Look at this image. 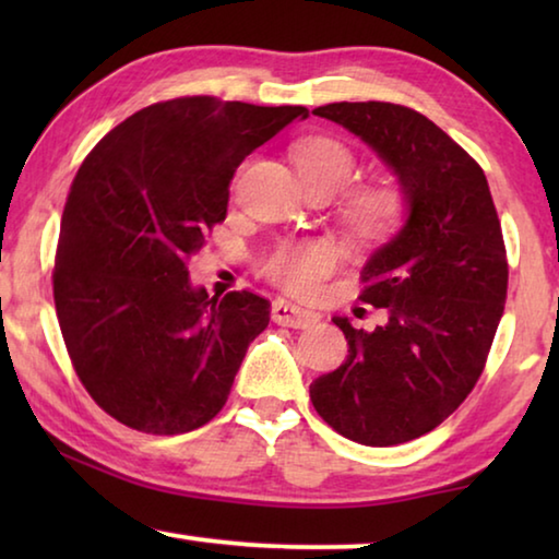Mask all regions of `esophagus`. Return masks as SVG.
<instances>
[{"label":"esophagus","instance_id":"1","mask_svg":"<svg viewBox=\"0 0 559 559\" xmlns=\"http://www.w3.org/2000/svg\"><path fill=\"white\" fill-rule=\"evenodd\" d=\"M271 318L273 323L278 325H288V328H298V330H306L310 325H316L320 316L316 310H306V308H298L293 306L288 300H276L271 308Z\"/></svg>","mask_w":559,"mask_h":559}]
</instances>
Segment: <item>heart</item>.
<instances>
[{"instance_id": "obj_1", "label": "heart", "mask_w": 559, "mask_h": 559, "mask_svg": "<svg viewBox=\"0 0 559 559\" xmlns=\"http://www.w3.org/2000/svg\"><path fill=\"white\" fill-rule=\"evenodd\" d=\"M296 167L306 185H320L337 192L355 175V157L333 138H310L296 145ZM404 197L392 187H367L349 197L347 219L357 229L382 231L402 219ZM335 251L323 241L281 243L263 263L266 276L290 293H310L316 283L333 269Z\"/></svg>"}]
</instances>
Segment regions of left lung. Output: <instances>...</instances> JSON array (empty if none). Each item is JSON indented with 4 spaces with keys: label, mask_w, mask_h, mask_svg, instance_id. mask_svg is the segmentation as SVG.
Here are the masks:
<instances>
[{
    "label": "left lung",
    "mask_w": 559,
    "mask_h": 559,
    "mask_svg": "<svg viewBox=\"0 0 559 559\" xmlns=\"http://www.w3.org/2000/svg\"><path fill=\"white\" fill-rule=\"evenodd\" d=\"M313 116L380 155L406 222L362 269L359 300L390 320L367 333L333 318L347 359L310 384V400L345 439L394 447L437 429L484 372L508 293L503 231L484 169L427 116L380 100L330 103Z\"/></svg>",
    "instance_id": "obj_1"
}]
</instances>
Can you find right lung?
<instances>
[{"label": "right lung", "instance_id": "add662e5", "mask_svg": "<svg viewBox=\"0 0 559 559\" xmlns=\"http://www.w3.org/2000/svg\"><path fill=\"white\" fill-rule=\"evenodd\" d=\"M302 106L212 96L155 103L91 150L63 206L53 302L73 370L103 412L173 437L222 412L271 302L212 298L187 263L226 219L246 155Z\"/></svg>", "mask_w": 559, "mask_h": 559}]
</instances>
